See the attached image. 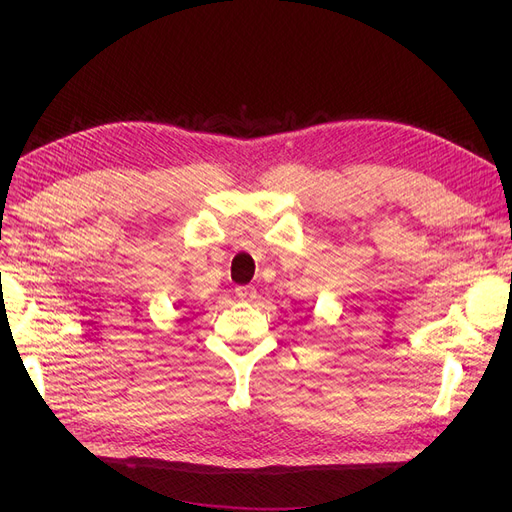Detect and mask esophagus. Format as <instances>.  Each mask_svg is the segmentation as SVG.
<instances>
[{"instance_id":"obj_1","label":"esophagus","mask_w":512,"mask_h":512,"mask_svg":"<svg viewBox=\"0 0 512 512\" xmlns=\"http://www.w3.org/2000/svg\"><path fill=\"white\" fill-rule=\"evenodd\" d=\"M236 297L240 301H253L255 299V286H238L236 288Z\"/></svg>"}]
</instances>
